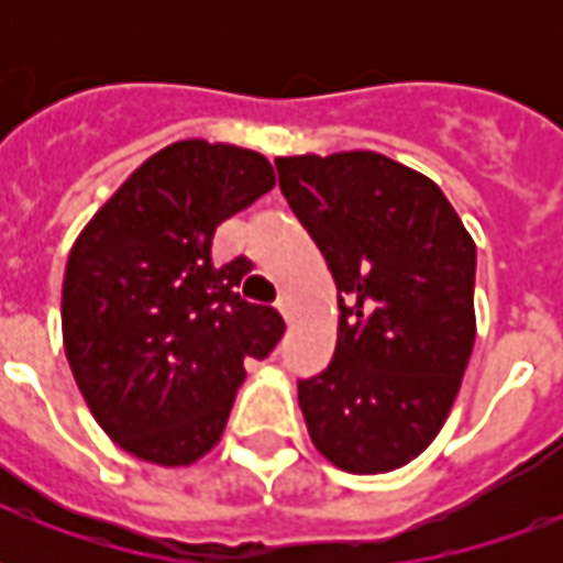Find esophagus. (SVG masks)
I'll list each match as a JSON object with an SVG mask.
<instances>
[{"label":"esophagus","instance_id":"34e87169","mask_svg":"<svg viewBox=\"0 0 563 563\" xmlns=\"http://www.w3.org/2000/svg\"><path fill=\"white\" fill-rule=\"evenodd\" d=\"M277 310L283 313V319H292V313H295L292 298H289V295H280V298H277Z\"/></svg>","mask_w":563,"mask_h":563}]
</instances>
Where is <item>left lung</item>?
<instances>
[{
    "instance_id": "left-lung-1",
    "label": "left lung",
    "mask_w": 563,
    "mask_h": 563,
    "mask_svg": "<svg viewBox=\"0 0 563 563\" xmlns=\"http://www.w3.org/2000/svg\"><path fill=\"white\" fill-rule=\"evenodd\" d=\"M280 189L338 286L331 365L298 383L313 446L389 473L446 422L476 338V244L434 180L371 150L280 156Z\"/></svg>"
}]
</instances>
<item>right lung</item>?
<instances>
[{
  "label": "right lung",
  "mask_w": 563,
  "mask_h": 563,
  "mask_svg": "<svg viewBox=\"0 0 563 563\" xmlns=\"http://www.w3.org/2000/svg\"><path fill=\"white\" fill-rule=\"evenodd\" d=\"M262 153L177 141L87 222L63 280V343L84 401L135 459L186 467L220 443L246 358L283 338L274 307L234 292L244 256L213 265L222 220L265 196Z\"/></svg>",
  "instance_id": "1"
}]
</instances>
